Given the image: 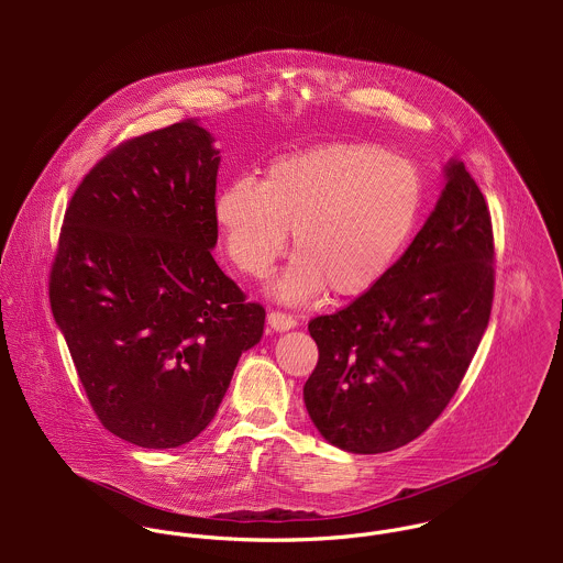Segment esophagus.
<instances>
[{"label":"esophagus","mask_w":563,"mask_h":563,"mask_svg":"<svg viewBox=\"0 0 563 563\" xmlns=\"http://www.w3.org/2000/svg\"><path fill=\"white\" fill-rule=\"evenodd\" d=\"M268 324L275 329V331H288V329H295L297 321L290 317V314H284L279 310H273L268 314Z\"/></svg>","instance_id":"obj_1"}]
</instances>
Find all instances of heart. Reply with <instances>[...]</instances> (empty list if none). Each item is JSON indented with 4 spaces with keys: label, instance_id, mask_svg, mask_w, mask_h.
<instances>
[{
    "label": "heart",
    "instance_id": "1",
    "mask_svg": "<svg viewBox=\"0 0 563 563\" xmlns=\"http://www.w3.org/2000/svg\"><path fill=\"white\" fill-rule=\"evenodd\" d=\"M420 179L409 162L366 143H331L268 162L260 184L236 179L214 203L230 260L266 277L292 232L297 255L273 286L303 301L327 286L335 297L375 288L409 241Z\"/></svg>",
    "mask_w": 563,
    "mask_h": 563
}]
</instances>
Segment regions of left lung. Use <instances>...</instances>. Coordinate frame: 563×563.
Wrapping results in <instances>:
<instances>
[{
    "mask_svg": "<svg viewBox=\"0 0 563 563\" xmlns=\"http://www.w3.org/2000/svg\"><path fill=\"white\" fill-rule=\"evenodd\" d=\"M422 230L368 292L312 319L319 364L303 401L322 438L349 453L405 446L444 411L482 342L494 299L492 219L464 162Z\"/></svg>",
    "mask_w": 563,
    "mask_h": 563,
    "instance_id": "obj_1",
    "label": "left lung"
}]
</instances>
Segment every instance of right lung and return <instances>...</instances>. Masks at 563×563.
<instances>
[{
    "label": "right lung",
    "mask_w": 563,
    "mask_h": 563,
    "mask_svg": "<svg viewBox=\"0 0 563 563\" xmlns=\"http://www.w3.org/2000/svg\"><path fill=\"white\" fill-rule=\"evenodd\" d=\"M195 119L121 143L65 212L49 303L101 424L175 449L214 418L264 331L212 249L221 156Z\"/></svg>",
    "instance_id": "add662e5"
}]
</instances>
